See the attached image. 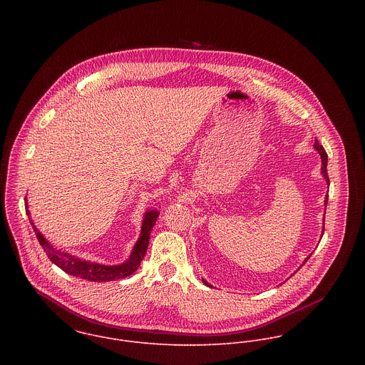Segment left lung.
Instances as JSON below:
<instances>
[{"label":"left lung","instance_id":"8db88e82","mask_svg":"<svg viewBox=\"0 0 365 365\" xmlns=\"http://www.w3.org/2000/svg\"><path fill=\"white\" fill-rule=\"evenodd\" d=\"M314 150H316V152L320 155V158H322V167H320V173H322L323 178L326 180V182H327V185H329V175H327V155H326V150L323 149V146H320V145H319V142H317V140H314ZM327 198H329V197L326 195V197H324V208H326V205H327ZM323 225H324V216H323ZM323 229H324V227H323ZM309 257H311V255H309ZM309 257H307V259H305L304 264L308 261ZM304 264H302V265H304ZM302 265H301V267H302ZM202 282H204L207 287H212V285L208 284L205 279H202Z\"/></svg>","mask_w":365,"mask_h":365}]
</instances>
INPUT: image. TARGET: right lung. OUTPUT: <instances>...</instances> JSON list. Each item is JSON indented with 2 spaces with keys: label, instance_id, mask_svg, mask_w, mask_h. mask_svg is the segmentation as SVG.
Here are the masks:
<instances>
[{
  "label": "right lung",
  "instance_id": "add662e5",
  "mask_svg": "<svg viewBox=\"0 0 365 365\" xmlns=\"http://www.w3.org/2000/svg\"><path fill=\"white\" fill-rule=\"evenodd\" d=\"M25 202H26V198H25ZM25 208H26V215L29 216L32 229L35 230V235H36L41 246L43 247L45 253L48 255V257L51 259L53 264H56L58 268H61L64 272H67L70 275L80 277L83 279L94 281V282H108V281L126 278L138 269V267L140 265V261L143 260V257L146 255V250L149 246V239H150V232L153 230V226L156 225L157 217H158V212L156 209L148 210L143 217L140 236H139L136 245L133 246V250H132L129 259L123 261L122 264L104 265V264H98V262L81 260L76 256H71L67 252L57 250L35 226V223L31 217V212L28 209V202L25 204Z\"/></svg>",
  "mask_w": 365,
  "mask_h": 365
}]
</instances>
